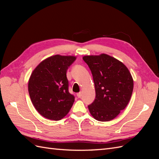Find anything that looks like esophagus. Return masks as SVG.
Listing matches in <instances>:
<instances>
[{
  "label": "esophagus",
  "mask_w": 159,
  "mask_h": 159,
  "mask_svg": "<svg viewBox=\"0 0 159 159\" xmlns=\"http://www.w3.org/2000/svg\"><path fill=\"white\" fill-rule=\"evenodd\" d=\"M77 96H78V98H80L81 97V93L80 92V93H77Z\"/></svg>",
  "instance_id": "esophagus-1"
}]
</instances>
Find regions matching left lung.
I'll use <instances>...</instances> for the list:
<instances>
[{
	"label": "left lung",
	"mask_w": 159,
	"mask_h": 159,
	"mask_svg": "<svg viewBox=\"0 0 159 159\" xmlns=\"http://www.w3.org/2000/svg\"><path fill=\"white\" fill-rule=\"evenodd\" d=\"M93 75L95 99L88 105L91 115L98 121H109L126 107L133 90V80L121 61L107 54L85 56Z\"/></svg>",
	"instance_id": "8db88e82"
}]
</instances>
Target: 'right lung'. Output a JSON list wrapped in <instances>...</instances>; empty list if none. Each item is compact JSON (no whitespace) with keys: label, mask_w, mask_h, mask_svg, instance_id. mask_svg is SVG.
<instances>
[{"label":"right lung","mask_w":159,"mask_h":159,"mask_svg":"<svg viewBox=\"0 0 159 159\" xmlns=\"http://www.w3.org/2000/svg\"><path fill=\"white\" fill-rule=\"evenodd\" d=\"M75 59L72 56H53L32 71L28 92L35 109L45 118L59 121L73 105L75 98L69 92L66 72Z\"/></svg>","instance_id":"right-lung-1"}]
</instances>
